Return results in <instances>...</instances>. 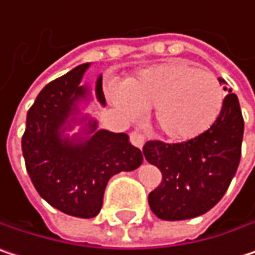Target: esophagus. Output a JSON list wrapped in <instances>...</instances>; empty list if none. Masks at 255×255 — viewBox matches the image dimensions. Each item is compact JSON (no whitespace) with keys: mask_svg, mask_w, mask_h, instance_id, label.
I'll list each match as a JSON object with an SVG mask.
<instances>
[{"mask_svg":"<svg viewBox=\"0 0 255 255\" xmlns=\"http://www.w3.org/2000/svg\"><path fill=\"white\" fill-rule=\"evenodd\" d=\"M129 140H131V143H132L135 147H138V149H141L143 144H144V137H143V134H140L138 131H132V132L129 134Z\"/></svg>","mask_w":255,"mask_h":255,"instance_id":"34e87169","label":"esophagus"}]
</instances>
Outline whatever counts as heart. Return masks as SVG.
Masks as SVG:
<instances>
[{"label": "heart", "mask_w": 255, "mask_h": 255, "mask_svg": "<svg viewBox=\"0 0 255 255\" xmlns=\"http://www.w3.org/2000/svg\"><path fill=\"white\" fill-rule=\"evenodd\" d=\"M223 100L217 78L181 60L141 69L114 93V102L129 114L155 109L159 134L173 141H190L208 131L222 114Z\"/></svg>", "instance_id": "b5f03b06"}]
</instances>
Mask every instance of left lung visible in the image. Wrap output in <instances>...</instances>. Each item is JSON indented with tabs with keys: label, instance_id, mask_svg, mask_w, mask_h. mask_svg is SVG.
Here are the masks:
<instances>
[{
	"label": "left lung",
	"instance_id": "1",
	"mask_svg": "<svg viewBox=\"0 0 255 255\" xmlns=\"http://www.w3.org/2000/svg\"><path fill=\"white\" fill-rule=\"evenodd\" d=\"M225 90L229 93L222 114L202 135L183 143L150 140L143 146L147 162L162 173V181L149 193V207L158 219L174 222L205 214L223 198L236 174L244 118L236 94Z\"/></svg>",
	"mask_w": 255,
	"mask_h": 255
}]
</instances>
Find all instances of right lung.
<instances>
[{"instance_id": "right-lung-1", "label": "right lung", "mask_w": 255, "mask_h": 255, "mask_svg": "<svg viewBox=\"0 0 255 255\" xmlns=\"http://www.w3.org/2000/svg\"><path fill=\"white\" fill-rule=\"evenodd\" d=\"M88 66L79 65L39 91L27 111L22 137L26 171L36 192L51 207L79 219L100 213L109 178L143 162L140 149L126 132L97 129V121L75 117L78 103L90 94L87 85H79ZM96 97L106 106L102 75L96 82ZM75 122L86 123L83 135L66 136L64 131Z\"/></svg>"}]
</instances>
